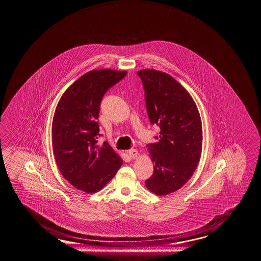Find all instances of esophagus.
I'll use <instances>...</instances> for the list:
<instances>
[{
	"label": "esophagus",
	"mask_w": 261,
	"mask_h": 261,
	"mask_svg": "<svg viewBox=\"0 0 261 261\" xmlns=\"http://www.w3.org/2000/svg\"><path fill=\"white\" fill-rule=\"evenodd\" d=\"M128 155L132 158V159H136L138 157V151L135 149H132L128 152Z\"/></svg>",
	"instance_id": "obj_1"
}]
</instances>
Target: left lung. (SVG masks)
Segmentation results:
<instances>
[{
    "instance_id": "1",
    "label": "left lung",
    "mask_w": 261,
    "mask_h": 261,
    "mask_svg": "<svg viewBox=\"0 0 261 261\" xmlns=\"http://www.w3.org/2000/svg\"><path fill=\"white\" fill-rule=\"evenodd\" d=\"M145 91L148 117L160 127L158 142L148 144L153 174L145 181L158 196L170 194L190 180L202 151V124L193 98L180 84L163 71H137Z\"/></svg>"
}]
</instances>
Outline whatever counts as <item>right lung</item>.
I'll use <instances>...</instances> for the list:
<instances>
[{
    "label": "right lung",
    "instance_id": "right-lung-1",
    "mask_svg": "<svg viewBox=\"0 0 261 261\" xmlns=\"http://www.w3.org/2000/svg\"><path fill=\"white\" fill-rule=\"evenodd\" d=\"M127 74L112 69L93 70L81 76L58 103L51 138L58 168L77 190L95 193L116 175L123 160L100 136V102L105 93Z\"/></svg>",
    "mask_w": 261,
    "mask_h": 261
}]
</instances>
